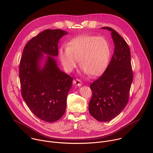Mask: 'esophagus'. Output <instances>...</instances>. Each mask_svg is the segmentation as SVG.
Segmentation results:
<instances>
[{"label":"esophagus","instance_id":"34e87169","mask_svg":"<svg viewBox=\"0 0 153 153\" xmlns=\"http://www.w3.org/2000/svg\"><path fill=\"white\" fill-rule=\"evenodd\" d=\"M73 83L78 86H80L82 84V82L79 79H75L73 80Z\"/></svg>","mask_w":153,"mask_h":153}]
</instances>
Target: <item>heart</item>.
<instances>
[{
  "mask_svg": "<svg viewBox=\"0 0 153 153\" xmlns=\"http://www.w3.org/2000/svg\"><path fill=\"white\" fill-rule=\"evenodd\" d=\"M111 57V48L103 37L83 36L72 39L67 47L59 49V57L65 70L70 73L78 60L85 74L97 76L106 69Z\"/></svg>",
  "mask_w": 153,
  "mask_h": 153,
  "instance_id": "heart-1",
  "label": "heart"
}]
</instances>
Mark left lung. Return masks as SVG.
I'll return each mask as SVG.
<instances>
[{
	"label": "left lung",
	"instance_id": "obj_1",
	"mask_svg": "<svg viewBox=\"0 0 153 153\" xmlns=\"http://www.w3.org/2000/svg\"><path fill=\"white\" fill-rule=\"evenodd\" d=\"M101 29L111 32L114 44L111 60L106 70L90 88V114L99 122H108L117 116L126 106L133 75L129 48L126 41L110 27Z\"/></svg>",
	"mask_w": 153,
	"mask_h": 153
}]
</instances>
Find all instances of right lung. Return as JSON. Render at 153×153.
I'll return each mask as SVG.
<instances>
[{
	"label": "right lung",
	"instance_id": "1",
	"mask_svg": "<svg viewBox=\"0 0 153 153\" xmlns=\"http://www.w3.org/2000/svg\"><path fill=\"white\" fill-rule=\"evenodd\" d=\"M67 34L62 30L42 31L27 43L20 62L22 96L31 112L48 122L62 117L72 86L73 78L60 70L54 58L59 40Z\"/></svg>",
	"mask_w": 153,
	"mask_h": 153
}]
</instances>
